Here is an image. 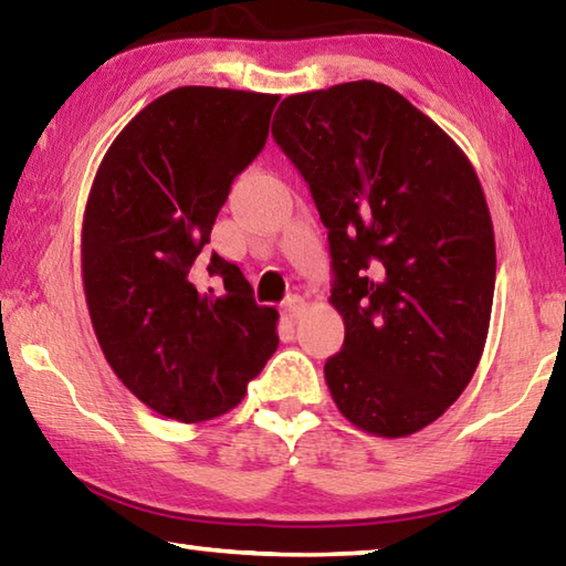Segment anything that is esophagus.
Wrapping results in <instances>:
<instances>
[{
    "mask_svg": "<svg viewBox=\"0 0 566 566\" xmlns=\"http://www.w3.org/2000/svg\"><path fill=\"white\" fill-rule=\"evenodd\" d=\"M304 310H306V302L302 300L300 294L290 296V300H286V302L282 304V314H284L286 319H300L302 314H304Z\"/></svg>",
    "mask_w": 566,
    "mask_h": 566,
    "instance_id": "1",
    "label": "esophagus"
}]
</instances>
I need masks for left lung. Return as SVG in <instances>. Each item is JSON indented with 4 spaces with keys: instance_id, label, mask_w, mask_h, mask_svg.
<instances>
[{
    "instance_id": "obj_1",
    "label": "left lung",
    "mask_w": 566,
    "mask_h": 566,
    "mask_svg": "<svg viewBox=\"0 0 566 566\" xmlns=\"http://www.w3.org/2000/svg\"><path fill=\"white\" fill-rule=\"evenodd\" d=\"M272 134L329 232L334 405L361 432L415 434L467 389L490 332L494 227L472 161L371 80L292 94Z\"/></svg>"
}]
</instances>
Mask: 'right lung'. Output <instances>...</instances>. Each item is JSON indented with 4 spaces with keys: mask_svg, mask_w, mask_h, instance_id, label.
Here are the masks:
<instances>
[{
    "mask_svg": "<svg viewBox=\"0 0 566 566\" xmlns=\"http://www.w3.org/2000/svg\"><path fill=\"white\" fill-rule=\"evenodd\" d=\"M276 94L177 87L104 155L82 222V282L97 342L134 397L167 419L227 415L280 337L237 264L205 256L237 175L260 155ZM202 271L226 292L198 290Z\"/></svg>",
    "mask_w": 566,
    "mask_h": 566,
    "instance_id": "1",
    "label": "right lung"
}]
</instances>
